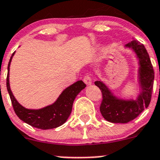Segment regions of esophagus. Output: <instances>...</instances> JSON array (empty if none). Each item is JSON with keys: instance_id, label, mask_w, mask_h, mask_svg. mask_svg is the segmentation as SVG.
Instances as JSON below:
<instances>
[{"instance_id": "esophagus-1", "label": "esophagus", "mask_w": 160, "mask_h": 160, "mask_svg": "<svg viewBox=\"0 0 160 160\" xmlns=\"http://www.w3.org/2000/svg\"><path fill=\"white\" fill-rule=\"evenodd\" d=\"M83 82H84L85 84H86L87 86H89V85H91V83H92V81H91V77H90L89 75L85 76L84 78H83Z\"/></svg>"}]
</instances>
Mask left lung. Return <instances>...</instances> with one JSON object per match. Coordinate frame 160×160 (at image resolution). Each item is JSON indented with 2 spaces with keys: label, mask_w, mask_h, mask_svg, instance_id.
<instances>
[{
  "label": "left lung",
  "mask_w": 160,
  "mask_h": 160,
  "mask_svg": "<svg viewBox=\"0 0 160 160\" xmlns=\"http://www.w3.org/2000/svg\"><path fill=\"white\" fill-rule=\"evenodd\" d=\"M125 45L135 55L138 63V83L139 91L136 98H124L114 94L102 80L98 78L94 84L101 90L102 102L100 112L104 119L113 123H126L139 116L148 108L152 98L154 82V70L145 46L132 38Z\"/></svg>",
  "instance_id": "1"
}]
</instances>
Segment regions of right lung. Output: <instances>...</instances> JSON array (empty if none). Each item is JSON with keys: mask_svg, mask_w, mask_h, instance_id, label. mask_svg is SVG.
<instances>
[{"mask_svg": "<svg viewBox=\"0 0 160 160\" xmlns=\"http://www.w3.org/2000/svg\"><path fill=\"white\" fill-rule=\"evenodd\" d=\"M15 53V52L12 54L8 66L7 89L15 114L23 122L38 129H53L62 125L67 120L72 112V104L76 97L82 90L86 88V84L82 80H78L72 83L63 90L56 101L52 105L38 109L25 108L18 103L13 95L9 83L10 65Z\"/></svg>", "mask_w": 160, "mask_h": 160, "instance_id": "add662e5", "label": "right lung"}]
</instances>
